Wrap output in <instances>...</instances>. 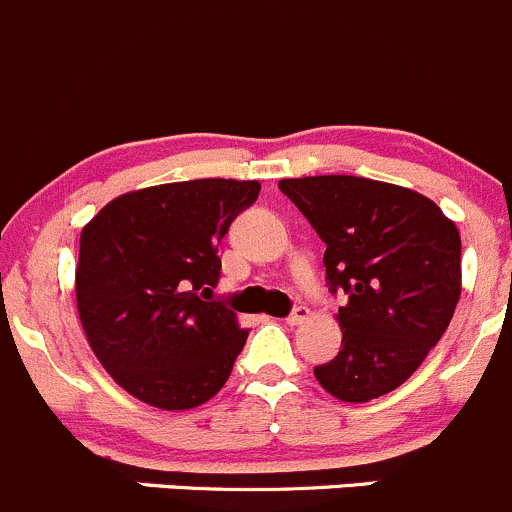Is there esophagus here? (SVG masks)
<instances>
[{"label":"esophagus","instance_id":"34e87169","mask_svg":"<svg viewBox=\"0 0 512 512\" xmlns=\"http://www.w3.org/2000/svg\"><path fill=\"white\" fill-rule=\"evenodd\" d=\"M307 317H310V310H307L305 305H297L292 307V312L287 315V325H300V322H305Z\"/></svg>","mask_w":512,"mask_h":512}]
</instances>
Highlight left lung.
Returning a JSON list of instances; mask_svg holds the SVG:
<instances>
[{"instance_id": "8db88e82", "label": "left lung", "mask_w": 512, "mask_h": 512, "mask_svg": "<svg viewBox=\"0 0 512 512\" xmlns=\"http://www.w3.org/2000/svg\"><path fill=\"white\" fill-rule=\"evenodd\" d=\"M325 242V280L347 302L342 347L315 367L322 388L367 403L400 388L438 345L460 300L458 227L428 197L352 175L280 180Z\"/></svg>"}]
</instances>
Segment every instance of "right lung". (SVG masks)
<instances>
[{
	"label": "right lung",
	"instance_id": "1",
	"mask_svg": "<svg viewBox=\"0 0 512 512\" xmlns=\"http://www.w3.org/2000/svg\"><path fill=\"white\" fill-rule=\"evenodd\" d=\"M257 195V182H170L117 197L82 230L79 320L104 370L142 403L197 408L230 377L247 330L212 300L217 245Z\"/></svg>",
	"mask_w": 512,
	"mask_h": 512
}]
</instances>
